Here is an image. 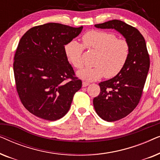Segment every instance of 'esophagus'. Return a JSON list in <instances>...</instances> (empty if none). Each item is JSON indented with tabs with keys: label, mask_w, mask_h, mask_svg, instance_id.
Returning <instances> with one entry per match:
<instances>
[{
	"label": "esophagus",
	"mask_w": 160,
	"mask_h": 160,
	"mask_svg": "<svg viewBox=\"0 0 160 160\" xmlns=\"http://www.w3.org/2000/svg\"><path fill=\"white\" fill-rule=\"evenodd\" d=\"M88 85H89V82H83V83H82V86H83V87H85L88 86Z\"/></svg>",
	"instance_id": "esophagus-1"
}]
</instances>
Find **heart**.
Wrapping results in <instances>:
<instances>
[{
  "label": "heart",
  "instance_id": "b5f03b06",
  "mask_svg": "<svg viewBox=\"0 0 160 160\" xmlns=\"http://www.w3.org/2000/svg\"><path fill=\"white\" fill-rule=\"evenodd\" d=\"M82 44L88 49L98 52L95 67H86L77 72L83 80L92 82L105 76L111 78L122 71L130 56V47L125 39H118L112 32L102 30H90L83 35ZM65 54L72 66L80 68L83 65L82 54L84 47L75 41L65 45Z\"/></svg>",
  "mask_w": 160,
  "mask_h": 160
}]
</instances>
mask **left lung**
Listing matches in <instances>:
<instances>
[{"instance_id": "1", "label": "left lung", "mask_w": 160, "mask_h": 160, "mask_svg": "<svg viewBox=\"0 0 160 160\" xmlns=\"http://www.w3.org/2000/svg\"><path fill=\"white\" fill-rule=\"evenodd\" d=\"M95 26L116 30L130 47V56L122 71L111 79L99 83L100 92L93 99L98 115L105 121L114 122L127 117L139 103L149 70V55L143 36L132 26L117 19Z\"/></svg>"}]
</instances>
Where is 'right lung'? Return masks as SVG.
I'll list each match as a JSON object with an SVG mask.
<instances>
[{"mask_svg":"<svg viewBox=\"0 0 160 160\" xmlns=\"http://www.w3.org/2000/svg\"><path fill=\"white\" fill-rule=\"evenodd\" d=\"M83 29L50 22L28 30L14 55L17 91L25 108L41 119L55 121L69 111L82 82L65 54V45Z\"/></svg>","mask_w":160,"mask_h":160,"instance_id":"obj_1","label":"right lung"}]
</instances>
